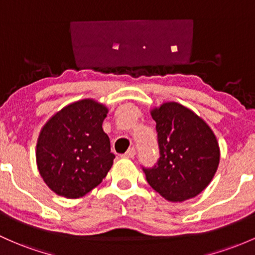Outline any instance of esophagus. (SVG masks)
<instances>
[{
    "label": "esophagus",
    "instance_id": "34e87169",
    "mask_svg": "<svg viewBox=\"0 0 255 255\" xmlns=\"http://www.w3.org/2000/svg\"><path fill=\"white\" fill-rule=\"evenodd\" d=\"M135 153H136L135 148H130L127 153H125V154L122 155V158H133L135 157Z\"/></svg>",
    "mask_w": 255,
    "mask_h": 255
}]
</instances>
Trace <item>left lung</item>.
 I'll use <instances>...</instances> for the list:
<instances>
[{
    "label": "left lung",
    "instance_id": "8db88e82",
    "mask_svg": "<svg viewBox=\"0 0 255 255\" xmlns=\"http://www.w3.org/2000/svg\"><path fill=\"white\" fill-rule=\"evenodd\" d=\"M157 123L160 158L158 165L143 169L147 182L169 202L198 196L218 170L220 147L209 125L177 102L150 109Z\"/></svg>",
    "mask_w": 255,
    "mask_h": 255
}]
</instances>
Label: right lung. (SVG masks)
Here are the masks:
<instances>
[{
    "instance_id": "obj_1",
    "label": "right lung",
    "mask_w": 255,
    "mask_h": 255,
    "mask_svg": "<svg viewBox=\"0 0 255 255\" xmlns=\"http://www.w3.org/2000/svg\"><path fill=\"white\" fill-rule=\"evenodd\" d=\"M108 107L94 98L65 106L46 122L36 143V164L58 196L80 198L105 179L116 155L102 124Z\"/></svg>"
}]
</instances>
